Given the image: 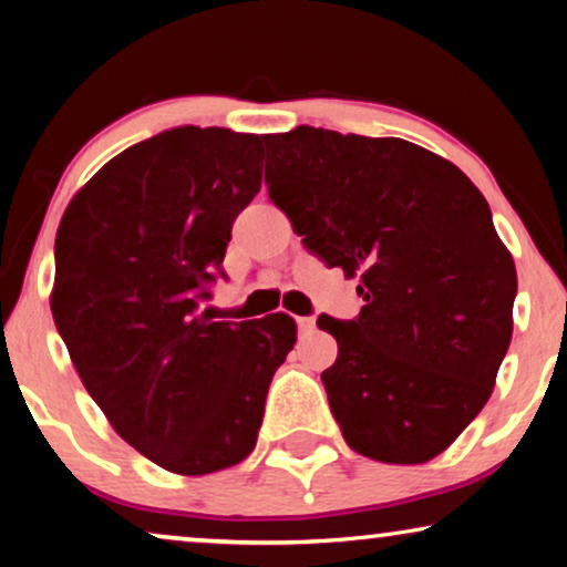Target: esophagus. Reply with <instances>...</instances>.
<instances>
[{"mask_svg": "<svg viewBox=\"0 0 567 567\" xmlns=\"http://www.w3.org/2000/svg\"><path fill=\"white\" fill-rule=\"evenodd\" d=\"M297 324H299L301 332H312L315 330V317H299Z\"/></svg>", "mask_w": 567, "mask_h": 567, "instance_id": "obj_1", "label": "esophagus"}]
</instances>
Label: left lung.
Masks as SVG:
<instances>
[{"mask_svg":"<svg viewBox=\"0 0 567 567\" xmlns=\"http://www.w3.org/2000/svg\"><path fill=\"white\" fill-rule=\"evenodd\" d=\"M270 200L309 252L359 276L355 320L322 371L346 444L369 460L439 456L491 398L514 330L516 268L475 183L405 138L297 126L262 138Z\"/></svg>","mask_w":567,"mask_h":567,"instance_id":"8db88e82","label":"left lung"}]
</instances>
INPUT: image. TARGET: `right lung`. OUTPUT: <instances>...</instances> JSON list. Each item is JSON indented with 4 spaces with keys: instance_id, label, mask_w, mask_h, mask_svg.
<instances>
[{
    "instance_id": "right-lung-1",
    "label": "right lung",
    "mask_w": 567,
    "mask_h": 567,
    "mask_svg": "<svg viewBox=\"0 0 567 567\" xmlns=\"http://www.w3.org/2000/svg\"><path fill=\"white\" fill-rule=\"evenodd\" d=\"M260 136L177 126L128 146L76 193L56 235L51 312L115 433L159 467L208 475L255 449L297 322H214L237 214L260 190Z\"/></svg>"
}]
</instances>
